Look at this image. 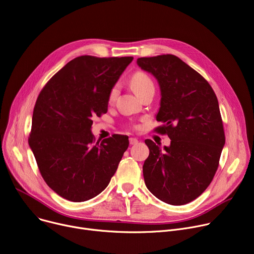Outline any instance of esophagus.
<instances>
[{"label":"esophagus","instance_id":"1","mask_svg":"<svg viewBox=\"0 0 254 254\" xmlns=\"http://www.w3.org/2000/svg\"><path fill=\"white\" fill-rule=\"evenodd\" d=\"M129 142L131 145H134V144H137L138 143V139L135 138V137H131L129 138Z\"/></svg>","mask_w":254,"mask_h":254}]
</instances>
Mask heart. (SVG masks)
Segmentation results:
<instances>
[{
    "label": "heart",
    "instance_id": "1",
    "mask_svg": "<svg viewBox=\"0 0 254 254\" xmlns=\"http://www.w3.org/2000/svg\"><path fill=\"white\" fill-rule=\"evenodd\" d=\"M131 86H132L133 90L136 92V94L139 95L146 88L153 86V83H152L150 78L148 77V75H146L145 73L136 72L131 77ZM117 94H118V86L116 85L110 91V95H109L110 102H113L116 99Z\"/></svg>",
    "mask_w": 254,
    "mask_h": 254
}]
</instances>
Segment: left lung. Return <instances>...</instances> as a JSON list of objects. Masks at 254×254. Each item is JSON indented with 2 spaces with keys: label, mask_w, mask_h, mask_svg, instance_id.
Wrapping results in <instances>:
<instances>
[{
  "label": "left lung",
  "mask_w": 254,
  "mask_h": 254,
  "mask_svg": "<svg viewBox=\"0 0 254 254\" xmlns=\"http://www.w3.org/2000/svg\"><path fill=\"white\" fill-rule=\"evenodd\" d=\"M137 65L158 80L157 121L164 125L155 130L171 139L164 149L145 140V185L166 203L186 204L208 187L219 167L225 133L217 95L198 72L174 55L138 58Z\"/></svg>",
  "instance_id": "left-lung-1"
}]
</instances>
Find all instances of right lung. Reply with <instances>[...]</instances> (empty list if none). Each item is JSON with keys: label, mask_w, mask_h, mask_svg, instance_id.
I'll list each match as a JSON object with an SVG mask.
<instances>
[{"label": "right lung", "mask_w": 254, "mask_h": 254, "mask_svg": "<svg viewBox=\"0 0 254 254\" xmlns=\"http://www.w3.org/2000/svg\"><path fill=\"white\" fill-rule=\"evenodd\" d=\"M132 57H77L58 71L38 95L29 146L46 183L61 197L81 202L109 185L128 136L95 141L92 118L108 112L109 95Z\"/></svg>", "instance_id": "add662e5"}]
</instances>
